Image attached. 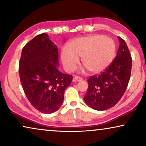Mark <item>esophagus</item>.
<instances>
[{
  "label": "esophagus",
  "instance_id": "esophagus-1",
  "mask_svg": "<svg viewBox=\"0 0 146 146\" xmlns=\"http://www.w3.org/2000/svg\"><path fill=\"white\" fill-rule=\"evenodd\" d=\"M82 80V78L80 77V76H75L74 77V81H78V82H80Z\"/></svg>",
  "mask_w": 146,
  "mask_h": 146
}]
</instances>
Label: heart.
Listing matches in <instances>:
<instances>
[{
    "label": "heart",
    "mask_w": 146,
    "mask_h": 146,
    "mask_svg": "<svg viewBox=\"0 0 146 146\" xmlns=\"http://www.w3.org/2000/svg\"><path fill=\"white\" fill-rule=\"evenodd\" d=\"M115 43L110 38L94 35L77 38L64 46L60 51V60L67 72H72L80 62L92 73H99L110 64L114 57Z\"/></svg>",
    "instance_id": "obj_1"
}]
</instances>
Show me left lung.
<instances>
[{
  "label": "left lung",
  "mask_w": 146,
  "mask_h": 146,
  "mask_svg": "<svg viewBox=\"0 0 146 146\" xmlns=\"http://www.w3.org/2000/svg\"><path fill=\"white\" fill-rule=\"evenodd\" d=\"M118 39V50L111 64L101 74L88 79V88L84 100L96 110H106L114 106L128 85L132 60L125 42L120 37Z\"/></svg>",
  "instance_id": "8db88e82"
}]
</instances>
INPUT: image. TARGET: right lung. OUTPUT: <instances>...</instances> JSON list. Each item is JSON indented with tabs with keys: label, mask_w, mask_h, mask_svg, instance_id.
<instances>
[{
	"label": "right lung",
	"mask_w": 146,
	"mask_h": 146,
	"mask_svg": "<svg viewBox=\"0 0 146 146\" xmlns=\"http://www.w3.org/2000/svg\"><path fill=\"white\" fill-rule=\"evenodd\" d=\"M58 50L46 33L26 44L19 62V76L25 95L37 110L51 113L64 101L72 76L59 71Z\"/></svg>",
	"instance_id": "add662e5"
}]
</instances>
